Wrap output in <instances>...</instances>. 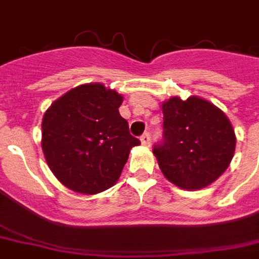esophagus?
<instances>
[{
	"label": "esophagus",
	"mask_w": 259,
	"mask_h": 259,
	"mask_svg": "<svg viewBox=\"0 0 259 259\" xmlns=\"http://www.w3.org/2000/svg\"><path fill=\"white\" fill-rule=\"evenodd\" d=\"M140 140L143 146L148 147L150 146V143H151V136H150V133H144V135L140 137Z\"/></svg>",
	"instance_id": "1"
}]
</instances>
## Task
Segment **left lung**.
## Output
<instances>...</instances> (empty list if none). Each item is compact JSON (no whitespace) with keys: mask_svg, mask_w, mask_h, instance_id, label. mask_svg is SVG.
Segmentation results:
<instances>
[{"mask_svg":"<svg viewBox=\"0 0 259 259\" xmlns=\"http://www.w3.org/2000/svg\"><path fill=\"white\" fill-rule=\"evenodd\" d=\"M162 141L152 148L163 176L186 190L211 185L228 169L236 147L232 123L211 102L178 97L162 104Z\"/></svg>","mask_w":259,"mask_h":259,"instance_id":"8db88e82","label":"left lung"}]
</instances>
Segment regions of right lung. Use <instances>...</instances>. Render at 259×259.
I'll return each mask as SVG.
<instances>
[{"mask_svg":"<svg viewBox=\"0 0 259 259\" xmlns=\"http://www.w3.org/2000/svg\"><path fill=\"white\" fill-rule=\"evenodd\" d=\"M123 97L100 83L74 87L51 104L41 124L44 157L70 190L97 194L112 187L140 140L119 113Z\"/></svg>","mask_w":259,"mask_h":259,"instance_id":"add662e5","label":"right lung"}]
</instances>
